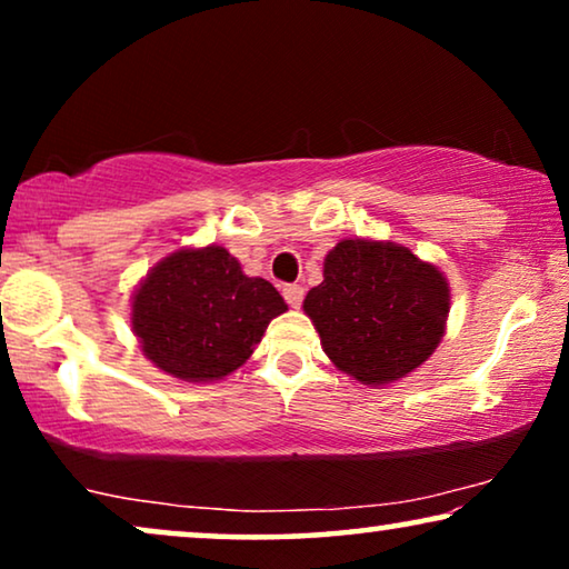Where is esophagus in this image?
<instances>
[{"label": "esophagus", "mask_w": 569, "mask_h": 569, "mask_svg": "<svg viewBox=\"0 0 569 569\" xmlns=\"http://www.w3.org/2000/svg\"><path fill=\"white\" fill-rule=\"evenodd\" d=\"M282 295H284L287 306H292V308H300V302H302V295H306V290H302L300 284H284V287H282Z\"/></svg>", "instance_id": "obj_1"}]
</instances>
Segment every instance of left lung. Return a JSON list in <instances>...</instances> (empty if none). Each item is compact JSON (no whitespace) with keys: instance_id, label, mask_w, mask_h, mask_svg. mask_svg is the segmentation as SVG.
Returning a JSON list of instances; mask_svg holds the SVG:
<instances>
[{"instance_id":"8db88e82","label":"left lung","mask_w":569,"mask_h":569,"mask_svg":"<svg viewBox=\"0 0 569 569\" xmlns=\"http://www.w3.org/2000/svg\"><path fill=\"white\" fill-rule=\"evenodd\" d=\"M323 352L365 386L419 368L446 333L450 292L432 263L383 240H341L302 302Z\"/></svg>"}]
</instances>
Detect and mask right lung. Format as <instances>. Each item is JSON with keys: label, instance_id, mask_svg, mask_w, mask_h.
Wrapping results in <instances>:
<instances>
[{"label": "right lung", "instance_id": "right-lung-1", "mask_svg": "<svg viewBox=\"0 0 569 569\" xmlns=\"http://www.w3.org/2000/svg\"><path fill=\"white\" fill-rule=\"evenodd\" d=\"M284 310L274 284L246 277L224 248H181L137 287L131 329L162 372L207 383L238 370Z\"/></svg>", "mask_w": 569, "mask_h": 569}]
</instances>
